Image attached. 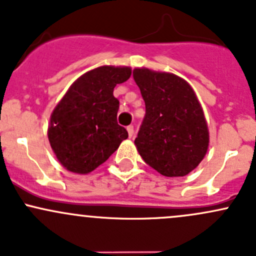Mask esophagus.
I'll list each match as a JSON object with an SVG mask.
<instances>
[{
	"label": "esophagus",
	"mask_w": 256,
	"mask_h": 256,
	"mask_svg": "<svg viewBox=\"0 0 256 256\" xmlns=\"http://www.w3.org/2000/svg\"><path fill=\"white\" fill-rule=\"evenodd\" d=\"M127 132H128L129 138H132V136H133V134H134V127H133V126H128Z\"/></svg>",
	"instance_id": "obj_1"
}]
</instances>
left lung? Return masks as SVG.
Segmentation results:
<instances>
[{
  "label": "left lung",
  "instance_id": "8db88e82",
  "mask_svg": "<svg viewBox=\"0 0 256 256\" xmlns=\"http://www.w3.org/2000/svg\"><path fill=\"white\" fill-rule=\"evenodd\" d=\"M133 78L146 102V117L134 140L136 150L162 175H187L204 160L210 144L196 92L171 72L136 68Z\"/></svg>",
  "mask_w": 256,
  "mask_h": 256
}]
</instances>
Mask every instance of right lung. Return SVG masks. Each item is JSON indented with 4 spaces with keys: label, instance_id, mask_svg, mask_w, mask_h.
Segmentation results:
<instances>
[{
    "label": "right lung",
    "instance_id": "1",
    "mask_svg": "<svg viewBox=\"0 0 256 256\" xmlns=\"http://www.w3.org/2000/svg\"><path fill=\"white\" fill-rule=\"evenodd\" d=\"M132 75L129 66L104 65L72 82L50 116L48 139L56 159L68 171L86 175L118 149L128 132L117 123L118 84Z\"/></svg>",
    "mask_w": 256,
    "mask_h": 256
}]
</instances>
